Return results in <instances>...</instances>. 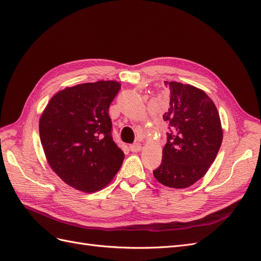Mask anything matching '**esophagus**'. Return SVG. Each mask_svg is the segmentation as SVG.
Wrapping results in <instances>:
<instances>
[{"label": "esophagus", "instance_id": "34e87169", "mask_svg": "<svg viewBox=\"0 0 261 261\" xmlns=\"http://www.w3.org/2000/svg\"><path fill=\"white\" fill-rule=\"evenodd\" d=\"M129 149H130L132 152H138L141 150V146L139 144H134V145L129 146Z\"/></svg>", "mask_w": 261, "mask_h": 261}]
</instances>
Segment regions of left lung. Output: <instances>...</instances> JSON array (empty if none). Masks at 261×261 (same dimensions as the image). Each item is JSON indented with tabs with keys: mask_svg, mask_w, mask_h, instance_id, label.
<instances>
[{
	"mask_svg": "<svg viewBox=\"0 0 261 261\" xmlns=\"http://www.w3.org/2000/svg\"><path fill=\"white\" fill-rule=\"evenodd\" d=\"M170 106L163 114L169 130L155 179L171 188H187L199 180L215 161L223 129L216 105L192 85L164 82Z\"/></svg>",
	"mask_w": 261,
	"mask_h": 261,
	"instance_id": "obj_1",
	"label": "left lung"
}]
</instances>
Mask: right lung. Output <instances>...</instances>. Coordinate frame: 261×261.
<instances>
[{
	"label": "right lung",
	"mask_w": 261,
	"mask_h": 261,
	"mask_svg": "<svg viewBox=\"0 0 261 261\" xmlns=\"http://www.w3.org/2000/svg\"><path fill=\"white\" fill-rule=\"evenodd\" d=\"M121 88L115 81L66 87L51 98L39 134L50 168L77 191L94 193L120 170L124 152L111 135L109 107Z\"/></svg>",
	"instance_id": "right-lung-1"
}]
</instances>
